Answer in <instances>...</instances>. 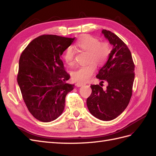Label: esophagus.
Segmentation results:
<instances>
[{"label":"esophagus","instance_id":"34e87169","mask_svg":"<svg viewBox=\"0 0 156 156\" xmlns=\"http://www.w3.org/2000/svg\"><path fill=\"white\" fill-rule=\"evenodd\" d=\"M76 86L77 87H81L83 86V83H76Z\"/></svg>","mask_w":156,"mask_h":156}]
</instances>
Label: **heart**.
Returning a JSON list of instances; mask_svg holds the SVG:
<instances>
[{
    "mask_svg": "<svg viewBox=\"0 0 156 156\" xmlns=\"http://www.w3.org/2000/svg\"><path fill=\"white\" fill-rule=\"evenodd\" d=\"M76 47L82 51H87L88 64L79 66L72 73V78L74 81L85 83L91 78L95 72L97 66L104 65L107 61L110 53V48L107 42H100L99 40L91 35L85 34L80 37L76 43ZM63 59L69 65L74 63V51L69 47L64 53Z\"/></svg>",
    "mask_w": 156,
    "mask_h": 156,
    "instance_id": "heart-1",
    "label": "heart"
}]
</instances>
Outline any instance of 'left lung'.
Here are the masks:
<instances>
[{
	"label": "left lung",
	"mask_w": 156,
	"mask_h": 156,
	"mask_svg": "<svg viewBox=\"0 0 156 156\" xmlns=\"http://www.w3.org/2000/svg\"><path fill=\"white\" fill-rule=\"evenodd\" d=\"M102 33L113 46L108 61L96 77L100 85H91L92 93L87 99L90 113L103 121L116 118L129 103L135 79V65L129 49L117 35L103 29ZM104 81L108 82L105 90L101 86Z\"/></svg>",
	"instance_id": "left-lung-1"
}]
</instances>
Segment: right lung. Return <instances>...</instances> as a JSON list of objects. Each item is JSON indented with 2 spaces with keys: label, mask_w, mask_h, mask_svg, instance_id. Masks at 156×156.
Returning a JSON list of instances; mask_svg holds the SVG:
<instances>
[{
  "label": "right lung",
  "mask_w": 156,
  "mask_h": 156,
  "mask_svg": "<svg viewBox=\"0 0 156 156\" xmlns=\"http://www.w3.org/2000/svg\"><path fill=\"white\" fill-rule=\"evenodd\" d=\"M74 38L41 35L21 53L17 83L27 107L39 121L50 122L61 115L66 95L74 89L66 83L70 75L61 56Z\"/></svg>",
  "instance_id": "obj_1"
}]
</instances>
